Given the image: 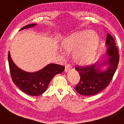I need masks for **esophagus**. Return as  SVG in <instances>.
<instances>
[{
	"mask_svg": "<svg viewBox=\"0 0 124 124\" xmlns=\"http://www.w3.org/2000/svg\"><path fill=\"white\" fill-rule=\"evenodd\" d=\"M71 68H72V66H71L70 64H67V65H65V72H68V71L70 70Z\"/></svg>",
	"mask_w": 124,
	"mask_h": 124,
	"instance_id": "obj_1",
	"label": "esophagus"
}]
</instances>
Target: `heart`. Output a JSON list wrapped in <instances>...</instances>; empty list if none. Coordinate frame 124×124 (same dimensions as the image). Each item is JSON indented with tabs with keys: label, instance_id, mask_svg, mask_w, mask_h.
Listing matches in <instances>:
<instances>
[{
	"label": "heart",
	"instance_id": "heart-1",
	"mask_svg": "<svg viewBox=\"0 0 124 124\" xmlns=\"http://www.w3.org/2000/svg\"><path fill=\"white\" fill-rule=\"evenodd\" d=\"M99 38L93 31H78L66 36L61 41V47L68 52H73V58L81 65L93 62L98 52Z\"/></svg>",
	"mask_w": 124,
	"mask_h": 124
}]
</instances>
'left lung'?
Returning a JSON list of instances; mask_svg holds the SVG:
<instances>
[{
    "mask_svg": "<svg viewBox=\"0 0 124 124\" xmlns=\"http://www.w3.org/2000/svg\"><path fill=\"white\" fill-rule=\"evenodd\" d=\"M106 54L100 61L89 66H76L75 69L80 74V80L76 86V91L84 96L97 94L110 84L116 72L119 62V54L114 39L107 33ZM106 57V58H104ZM106 66L105 70H101Z\"/></svg>",
    "mask_w": 124,
    "mask_h": 124,
    "instance_id": "left-lung-1",
    "label": "left lung"
}]
</instances>
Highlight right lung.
<instances>
[{"label":"right lung","mask_w":124,"mask_h":124,"mask_svg":"<svg viewBox=\"0 0 124 124\" xmlns=\"http://www.w3.org/2000/svg\"><path fill=\"white\" fill-rule=\"evenodd\" d=\"M36 25H28L19 31L34 27ZM8 61L13 81L22 91L31 96H39L44 93L53 77L65 70V67L62 65L50 63L38 71L28 72L17 67L12 60L10 52Z\"/></svg>","instance_id":"right-lung-1"}]
</instances>
